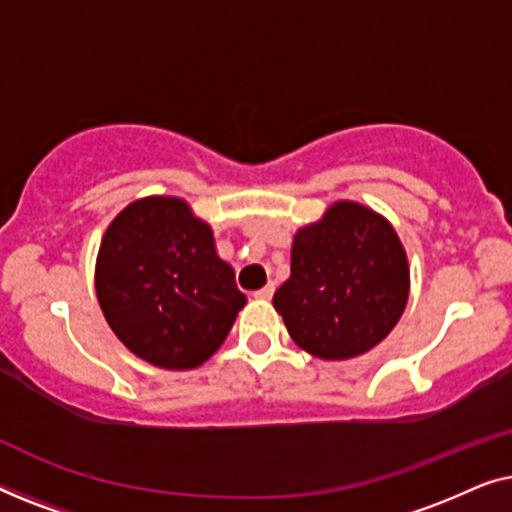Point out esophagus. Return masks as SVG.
<instances>
[{"label":"esophagus","mask_w":512,"mask_h":512,"mask_svg":"<svg viewBox=\"0 0 512 512\" xmlns=\"http://www.w3.org/2000/svg\"><path fill=\"white\" fill-rule=\"evenodd\" d=\"M272 293H275V284H265L263 286V289H258L256 293H254V296L258 298V300H270L272 298Z\"/></svg>","instance_id":"obj_1"}]
</instances>
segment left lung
Listing matches in <instances>:
<instances>
[{
  "instance_id": "left-lung-1",
  "label": "left lung",
  "mask_w": 512,
  "mask_h": 512,
  "mask_svg": "<svg viewBox=\"0 0 512 512\" xmlns=\"http://www.w3.org/2000/svg\"><path fill=\"white\" fill-rule=\"evenodd\" d=\"M408 291V258L391 223L340 200L293 237L291 277L272 303L300 349L342 361L387 338Z\"/></svg>"
}]
</instances>
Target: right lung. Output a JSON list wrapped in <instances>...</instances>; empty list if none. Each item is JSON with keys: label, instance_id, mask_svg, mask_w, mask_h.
Returning a JSON list of instances; mask_svg holds the SVG:
<instances>
[{"label": "right lung", "instance_id": "obj_1", "mask_svg": "<svg viewBox=\"0 0 512 512\" xmlns=\"http://www.w3.org/2000/svg\"><path fill=\"white\" fill-rule=\"evenodd\" d=\"M95 291L116 338L167 370L202 366L247 303L212 228L167 195L135 200L109 223Z\"/></svg>", "mask_w": 512, "mask_h": 512}]
</instances>
